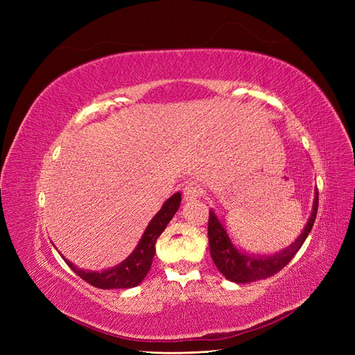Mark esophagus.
Instances as JSON below:
<instances>
[{
	"label": "esophagus",
	"mask_w": 355,
	"mask_h": 355,
	"mask_svg": "<svg viewBox=\"0 0 355 355\" xmlns=\"http://www.w3.org/2000/svg\"><path fill=\"white\" fill-rule=\"evenodd\" d=\"M201 196H202V189H201L198 185H196V184H188V185H185V188H184V198H185L187 201L197 200V198H200Z\"/></svg>",
	"instance_id": "esophagus-1"
}]
</instances>
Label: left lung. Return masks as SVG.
I'll return each instance as SVG.
<instances>
[{"mask_svg": "<svg viewBox=\"0 0 355 355\" xmlns=\"http://www.w3.org/2000/svg\"><path fill=\"white\" fill-rule=\"evenodd\" d=\"M318 210V189H315V198L311 218L306 223L305 230L299 235L297 240L288 245L286 250L272 256H254L249 253L240 252L237 247L230 240L223 225L218 219L214 211L210 210L209 214V247L210 254L218 270L234 283H250L256 280H265L280 272L283 268L293 259V256L299 252L300 247L305 243L308 234L313 230V225L317 218Z\"/></svg>", "mask_w": 355, "mask_h": 355, "instance_id": "1", "label": "left lung"}]
</instances>
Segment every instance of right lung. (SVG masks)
I'll return each mask as SVG.
<instances>
[{
    "label": "right lung",
    "mask_w": 355,
    "mask_h": 355,
    "mask_svg": "<svg viewBox=\"0 0 355 355\" xmlns=\"http://www.w3.org/2000/svg\"><path fill=\"white\" fill-rule=\"evenodd\" d=\"M182 196L180 192L171 196L164 204L159 211L153 218L146 227L141 241L133 250V253L127 257L124 262L116 265L111 270H106L102 272H93V271H84L78 270L77 266L71 263L68 259L65 262L71 270L81 277L84 282L98 287V288H130L141 284L144 278L146 277L149 268L153 265V259L155 256V243L167 227V223L175 216L180 206Z\"/></svg>",
    "instance_id": "obj_1"
}]
</instances>
